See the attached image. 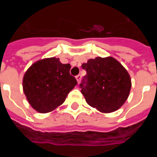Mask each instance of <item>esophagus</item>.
<instances>
[{
    "instance_id": "34e87169",
    "label": "esophagus",
    "mask_w": 157,
    "mask_h": 157,
    "mask_svg": "<svg viewBox=\"0 0 157 157\" xmlns=\"http://www.w3.org/2000/svg\"><path fill=\"white\" fill-rule=\"evenodd\" d=\"M81 78H82V75H78L77 76H76V80H77L78 83L79 84L80 83V81H81Z\"/></svg>"
}]
</instances>
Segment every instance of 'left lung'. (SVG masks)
Returning <instances> with one entry per match:
<instances>
[{
	"mask_svg": "<svg viewBox=\"0 0 157 157\" xmlns=\"http://www.w3.org/2000/svg\"><path fill=\"white\" fill-rule=\"evenodd\" d=\"M86 71L80 84L89 105L103 113L118 110L130 94L131 79L124 67L113 57H96L82 65Z\"/></svg>",
	"mask_w": 157,
	"mask_h": 157,
	"instance_id": "obj_1",
	"label": "left lung"
}]
</instances>
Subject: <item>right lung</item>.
<instances>
[{
  "instance_id": "right-lung-1",
  "label": "right lung",
  "mask_w": 157,
  "mask_h": 157,
  "mask_svg": "<svg viewBox=\"0 0 157 157\" xmlns=\"http://www.w3.org/2000/svg\"><path fill=\"white\" fill-rule=\"evenodd\" d=\"M70 69L69 63L63 64L55 57L40 59L29 67L23 76V88L33 109L47 113L64 102L77 85Z\"/></svg>"
}]
</instances>
